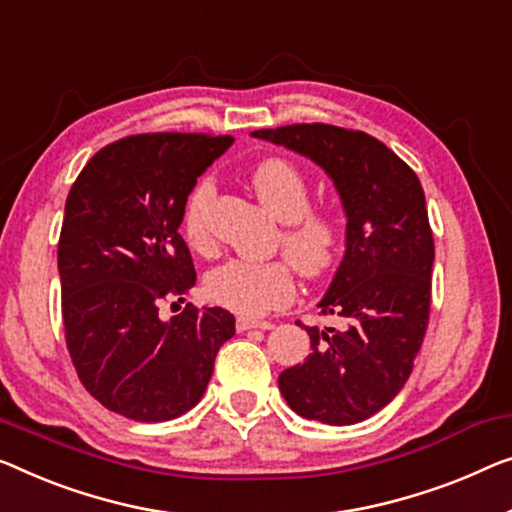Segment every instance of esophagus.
Segmentation results:
<instances>
[{"label": "esophagus", "instance_id": "esophagus-1", "mask_svg": "<svg viewBox=\"0 0 512 512\" xmlns=\"http://www.w3.org/2000/svg\"><path fill=\"white\" fill-rule=\"evenodd\" d=\"M250 329H262V331H269L273 329L271 322H259V319H248V317H239L236 319V331L239 333H246Z\"/></svg>", "mask_w": 512, "mask_h": 512}]
</instances>
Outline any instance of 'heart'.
<instances>
[{
    "instance_id": "obj_1",
    "label": "heart",
    "mask_w": 512,
    "mask_h": 512,
    "mask_svg": "<svg viewBox=\"0 0 512 512\" xmlns=\"http://www.w3.org/2000/svg\"><path fill=\"white\" fill-rule=\"evenodd\" d=\"M250 183L257 200L273 218L285 223L280 248L289 264L305 278H315L333 264L340 248V232L331 216L310 211V186L299 167L282 158L259 163ZM216 183L202 177L190 188L181 213L183 239L193 250L209 248V211ZM287 262H248L232 259L213 269L204 280L209 301L243 317H259L276 310L294 296V276Z\"/></svg>"
}]
</instances>
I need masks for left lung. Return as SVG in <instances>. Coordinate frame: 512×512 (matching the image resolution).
<instances>
[{"label":"left lung","instance_id":"8db88e82","mask_svg":"<svg viewBox=\"0 0 512 512\" xmlns=\"http://www.w3.org/2000/svg\"><path fill=\"white\" fill-rule=\"evenodd\" d=\"M250 135L322 167L347 218L345 255L317 303L338 324L303 326L312 352L278 377L280 393L310 421L361 423L402 391L423 345L434 262L423 186L368 133L296 124Z\"/></svg>","mask_w":512,"mask_h":512}]
</instances>
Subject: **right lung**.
I'll return each mask as SVG.
<instances>
[{
    "instance_id": "1",
    "label": "right lung",
    "mask_w": 512,
    "mask_h": 512,
    "mask_svg": "<svg viewBox=\"0 0 512 512\" xmlns=\"http://www.w3.org/2000/svg\"><path fill=\"white\" fill-rule=\"evenodd\" d=\"M232 142L193 133L126 137L98 151L66 197L57 248L66 345L82 384L114 414L142 423L186 414L236 331L223 308L158 315L160 299L195 287L179 234L183 204Z\"/></svg>"
}]
</instances>
